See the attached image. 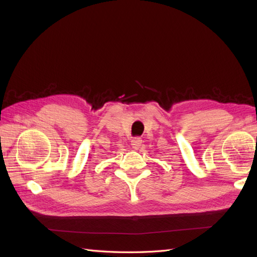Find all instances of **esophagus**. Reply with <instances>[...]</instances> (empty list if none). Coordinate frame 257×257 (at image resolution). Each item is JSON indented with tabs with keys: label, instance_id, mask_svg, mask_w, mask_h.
Instances as JSON below:
<instances>
[{
	"label": "esophagus",
	"instance_id": "34e87169",
	"mask_svg": "<svg viewBox=\"0 0 257 257\" xmlns=\"http://www.w3.org/2000/svg\"><path fill=\"white\" fill-rule=\"evenodd\" d=\"M131 143H132V146H133L134 149H138V148L142 146V143H143V141H142V138L136 137V138H134L133 141H132Z\"/></svg>",
	"mask_w": 257,
	"mask_h": 257
}]
</instances>
